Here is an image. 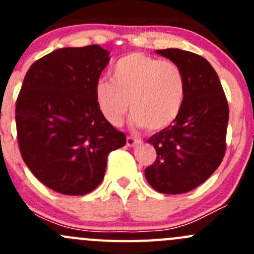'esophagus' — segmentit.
Instances as JSON below:
<instances>
[{"label": "esophagus", "instance_id": "34e87169", "mask_svg": "<svg viewBox=\"0 0 254 254\" xmlns=\"http://www.w3.org/2000/svg\"><path fill=\"white\" fill-rule=\"evenodd\" d=\"M141 142V140H139V139H134V137H127V145L129 146V147H134V146H136V145H139V143Z\"/></svg>", "mask_w": 254, "mask_h": 254}]
</instances>
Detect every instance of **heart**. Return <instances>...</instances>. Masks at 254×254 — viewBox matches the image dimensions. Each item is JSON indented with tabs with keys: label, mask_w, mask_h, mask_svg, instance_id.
I'll return each instance as SVG.
<instances>
[{
	"label": "heart",
	"mask_w": 254,
	"mask_h": 254,
	"mask_svg": "<svg viewBox=\"0 0 254 254\" xmlns=\"http://www.w3.org/2000/svg\"><path fill=\"white\" fill-rule=\"evenodd\" d=\"M186 98V77L175 63L141 53L120 59L112 71V81L99 79L94 99L104 119L122 125L129 112L146 131L157 132L172 125Z\"/></svg>",
	"instance_id": "b5f03b06"
}]
</instances>
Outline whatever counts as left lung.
Here are the masks:
<instances>
[{
    "mask_svg": "<svg viewBox=\"0 0 254 254\" xmlns=\"http://www.w3.org/2000/svg\"><path fill=\"white\" fill-rule=\"evenodd\" d=\"M156 53L182 68L186 98L176 122L147 140L157 157L145 177L160 193H187L204 183L224 158L229 104L217 73L203 56L181 49Z\"/></svg>",
    "mask_w": 254,
    "mask_h": 254,
    "instance_id": "8db88e82",
    "label": "left lung"
}]
</instances>
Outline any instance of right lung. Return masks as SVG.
I'll return each instance as SVG.
<instances>
[{"mask_svg":"<svg viewBox=\"0 0 254 254\" xmlns=\"http://www.w3.org/2000/svg\"><path fill=\"white\" fill-rule=\"evenodd\" d=\"M109 60L99 45L58 49L35 61L23 81L16 103L18 146L33 175L58 193L94 190L109 153L127 143L94 99Z\"/></svg>","mask_w":254,"mask_h":254,"instance_id":"1","label":"right lung"}]
</instances>
